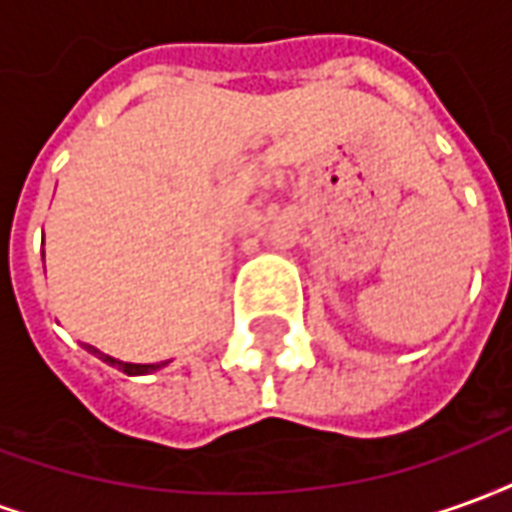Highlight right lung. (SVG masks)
Masks as SVG:
<instances>
[{"label":"right lung","instance_id":"add662e5","mask_svg":"<svg viewBox=\"0 0 512 512\" xmlns=\"http://www.w3.org/2000/svg\"><path fill=\"white\" fill-rule=\"evenodd\" d=\"M90 354H95L98 359H104L106 365H112V367H120L123 373H128V376H145V373H153V370H158V367H164L167 362H161V365H131V362H117V359H112V356H106L101 354V351H95L93 345H84Z\"/></svg>","mask_w":512,"mask_h":512}]
</instances>
